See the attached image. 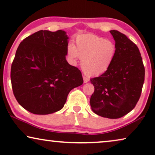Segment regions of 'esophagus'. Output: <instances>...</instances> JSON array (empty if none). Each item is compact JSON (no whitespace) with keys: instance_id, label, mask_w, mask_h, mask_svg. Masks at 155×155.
I'll return each mask as SVG.
<instances>
[{"instance_id":"1","label":"esophagus","mask_w":155,"mask_h":155,"mask_svg":"<svg viewBox=\"0 0 155 155\" xmlns=\"http://www.w3.org/2000/svg\"><path fill=\"white\" fill-rule=\"evenodd\" d=\"M83 80L84 83H86V82H87L89 81V78L87 77H86V76H83Z\"/></svg>"}]
</instances>
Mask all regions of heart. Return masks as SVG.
I'll return each mask as SVG.
<instances>
[{
  "label": "heart",
  "mask_w": 155,
  "mask_h": 155,
  "mask_svg": "<svg viewBox=\"0 0 155 155\" xmlns=\"http://www.w3.org/2000/svg\"><path fill=\"white\" fill-rule=\"evenodd\" d=\"M68 56L73 61L81 58V68L86 75H98L111 66L116 54L113 41L99 36L87 34L76 38L75 46L70 44Z\"/></svg>",
  "instance_id": "heart-1"
}]
</instances>
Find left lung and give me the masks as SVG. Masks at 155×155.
<instances>
[{
	"mask_svg": "<svg viewBox=\"0 0 155 155\" xmlns=\"http://www.w3.org/2000/svg\"><path fill=\"white\" fill-rule=\"evenodd\" d=\"M110 32L116 42L115 56L107 71L90 79L94 87L90 105L97 115L119 118L132 111L140 97L145 67L136 44L120 31Z\"/></svg>",
	"mask_w": 155,
	"mask_h": 155,
	"instance_id": "8db88e82",
	"label": "left lung"
}]
</instances>
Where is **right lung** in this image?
<instances>
[{"instance_id": "1", "label": "right lung", "mask_w": 155, "mask_h": 155, "mask_svg": "<svg viewBox=\"0 0 155 155\" xmlns=\"http://www.w3.org/2000/svg\"><path fill=\"white\" fill-rule=\"evenodd\" d=\"M68 37L63 30H40L23 39L12 63L14 96L27 111L45 115L61 110L73 88L83 83L67 62Z\"/></svg>"}]
</instances>
